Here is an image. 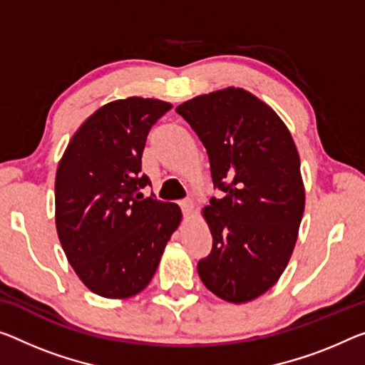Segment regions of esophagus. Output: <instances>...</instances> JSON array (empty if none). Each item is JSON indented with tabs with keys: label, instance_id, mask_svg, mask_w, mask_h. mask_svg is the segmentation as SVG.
Instances as JSON below:
<instances>
[{
	"label": "esophagus",
	"instance_id": "obj_1",
	"mask_svg": "<svg viewBox=\"0 0 365 365\" xmlns=\"http://www.w3.org/2000/svg\"><path fill=\"white\" fill-rule=\"evenodd\" d=\"M179 205H181V209H182V214H184V215H189L190 212H192V209H194V202L190 200V199H184V200H181V202H179Z\"/></svg>",
	"mask_w": 365,
	"mask_h": 365
}]
</instances>
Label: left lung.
Listing matches in <instances>:
<instances>
[{"label":"left lung","instance_id":"obj_1","mask_svg":"<svg viewBox=\"0 0 365 365\" xmlns=\"http://www.w3.org/2000/svg\"><path fill=\"white\" fill-rule=\"evenodd\" d=\"M176 112L204 143L223 192L202 210L214 241L197 272L210 292L245 304L267 292L292 256L305 209L299 151L276 112L241 88L202 94Z\"/></svg>","mask_w":365,"mask_h":365}]
</instances>
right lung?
I'll list each match as a JSON object with an SVG mask.
<instances>
[{
	"label": "right lung",
	"instance_id": "add662e5",
	"mask_svg": "<svg viewBox=\"0 0 365 365\" xmlns=\"http://www.w3.org/2000/svg\"><path fill=\"white\" fill-rule=\"evenodd\" d=\"M173 106L127 98L83 122L55 178V223L66 259L81 282L106 299L147 287L181 222L173 202L147 197L142 155L150 128Z\"/></svg>",
	"mask_w": 365,
	"mask_h": 365
}]
</instances>
